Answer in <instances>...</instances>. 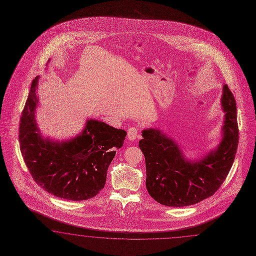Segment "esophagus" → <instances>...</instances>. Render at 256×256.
<instances>
[{
  "instance_id": "obj_1",
  "label": "esophagus",
  "mask_w": 256,
  "mask_h": 256,
  "mask_svg": "<svg viewBox=\"0 0 256 256\" xmlns=\"http://www.w3.org/2000/svg\"><path fill=\"white\" fill-rule=\"evenodd\" d=\"M137 134H138V128L135 126H132L128 130V138L130 140H134L137 138Z\"/></svg>"
}]
</instances>
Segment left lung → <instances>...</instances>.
Returning a JSON list of instances; mask_svg holds the SVG:
<instances>
[{"instance_id": "left-lung-1", "label": "left lung", "mask_w": 256, "mask_h": 256, "mask_svg": "<svg viewBox=\"0 0 256 256\" xmlns=\"http://www.w3.org/2000/svg\"><path fill=\"white\" fill-rule=\"evenodd\" d=\"M224 114L222 138L200 159H187L180 146L158 128L142 132L138 147L146 158V188L154 200L168 207H184L210 198L219 189L233 165L238 142L236 100L222 86Z\"/></svg>"}]
</instances>
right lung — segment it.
Instances as JSON below:
<instances>
[{"mask_svg":"<svg viewBox=\"0 0 256 256\" xmlns=\"http://www.w3.org/2000/svg\"><path fill=\"white\" fill-rule=\"evenodd\" d=\"M39 76L22 110L20 144L23 159L35 182L66 200H86L104 188L107 170L126 132L96 119H88L76 137L64 140L42 137L36 122Z\"/></svg>","mask_w":256,"mask_h":256,"instance_id":"obj_1","label":"right lung"}]
</instances>
